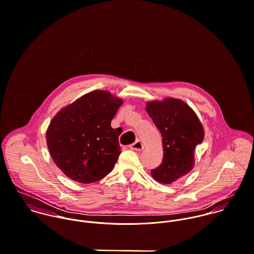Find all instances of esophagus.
I'll return each instance as SVG.
<instances>
[{"label": "esophagus", "mask_w": 254, "mask_h": 254, "mask_svg": "<svg viewBox=\"0 0 254 254\" xmlns=\"http://www.w3.org/2000/svg\"><path fill=\"white\" fill-rule=\"evenodd\" d=\"M129 147H130L131 149H134V150L140 151V150H142V149L144 148V145H143V144H142V142H141V141L137 140L135 143H133L132 145H130Z\"/></svg>", "instance_id": "1"}]
</instances>
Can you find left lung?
Masks as SVG:
<instances>
[{"label": "left lung", "mask_w": 254, "mask_h": 254, "mask_svg": "<svg viewBox=\"0 0 254 254\" xmlns=\"http://www.w3.org/2000/svg\"><path fill=\"white\" fill-rule=\"evenodd\" d=\"M146 112L162 136L163 146L162 162L151 170V175L157 181L171 184L193 168L194 148L204 136L202 125L181 100L147 103Z\"/></svg>", "instance_id": "8db88e82"}]
</instances>
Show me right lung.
<instances>
[{
  "label": "right lung",
  "instance_id": "1",
  "mask_svg": "<svg viewBox=\"0 0 254 254\" xmlns=\"http://www.w3.org/2000/svg\"><path fill=\"white\" fill-rule=\"evenodd\" d=\"M107 91L91 92L51 121L47 144L58 167L73 181L93 183L110 173L121 152L110 122L122 105Z\"/></svg>",
  "mask_w": 254,
  "mask_h": 254
}]
</instances>
